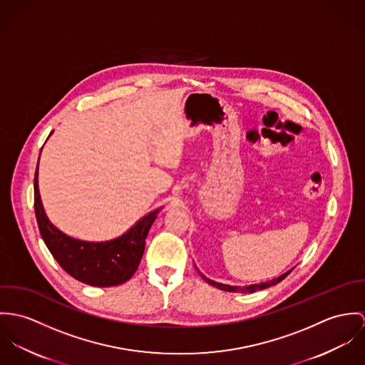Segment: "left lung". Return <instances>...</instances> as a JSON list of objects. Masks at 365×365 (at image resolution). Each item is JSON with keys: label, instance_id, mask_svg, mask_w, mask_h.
<instances>
[{"label": "left lung", "instance_id": "obj_1", "mask_svg": "<svg viewBox=\"0 0 365 365\" xmlns=\"http://www.w3.org/2000/svg\"><path fill=\"white\" fill-rule=\"evenodd\" d=\"M196 269H197V267H196ZM292 269H294V267H292ZM292 269L288 270V272H285L284 274H282V276L277 277V279H273V280H269V282H264V283L250 284V285H245V287H237V285H230V284L217 283V282L210 280L208 277H205L202 273L199 272V269H197V272H199V274L202 276V280H204L205 283H208L210 285H212V287H217V288H220V289H222V291H230V292H255V291L264 289V288H267V287H272V285H276V284L283 282L284 279L292 272Z\"/></svg>", "mask_w": 365, "mask_h": 365}]
</instances>
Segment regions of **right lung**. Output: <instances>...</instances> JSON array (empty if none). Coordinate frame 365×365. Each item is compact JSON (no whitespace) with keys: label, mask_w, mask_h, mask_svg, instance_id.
<instances>
[{"label":"right lung","mask_w":365,"mask_h":365,"mask_svg":"<svg viewBox=\"0 0 365 365\" xmlns=\"http://www.w3.org/2000/svg\"><path fill=\"white\" fill-rule=\"evenodd\" d=\"M38 176L39 163L35 173V212L41 238L57 263L76 280L93 287H113L130 280L141 262L145 238L161 208L140 218L115 240L81 241L61 232L50 222L41 204Z\"/></svg>","instance_id":"obj_1"}]
</instances>
